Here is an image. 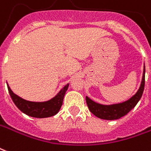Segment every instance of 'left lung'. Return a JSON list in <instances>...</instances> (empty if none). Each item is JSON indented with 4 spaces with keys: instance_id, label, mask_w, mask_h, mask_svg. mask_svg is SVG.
Instances as JSON below:
<instances>
[{
    "instance_id": "left-lung-1",
    "label": "left lung",
    "mask_w": 151,
    "mask_h": 151,
    "mask_svg": "<svg viewBox=\"0 0 151 151\" xmlns=\"http://www.w3.org/2000/svg\"><path fill=\"white\" fill-rule=\"evenodd\" d=\"M145 71L146 69L144 65L142 78L139 89L134 95H133L129 99L123 102L112 105H102L93 101L86 96V100L90 112L96 117L105 120H116L127 114L133 108H134L135 106L141 99L145 86Z\"/></svg>"
}]
</instances>
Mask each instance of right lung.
<instances>
[{
    "label": "right lung",
    "mask_w": 151,
    "mask_h": 151,
    "mask_svg": "<svg viewBox=\"0 0 151 151\" xmlns=\"http://www.w3.org/2000/svg\"><path fill=\"white\" fill-rule=\"evenodd\" d=\"M7 83V82H6ZM8 90L9 93L11 98L17 107L22 112L25 114L33 117V118H49L57 114L61 109L63 102V98L65 94V92L68 90L69 83L65 85L57 95L52 98L50 100L45 101H30L25 99H23L19 97L12 91L9 86L8 85Z\"/></svg>",
    "instance_id": "obj_1"
}]
</instances>
